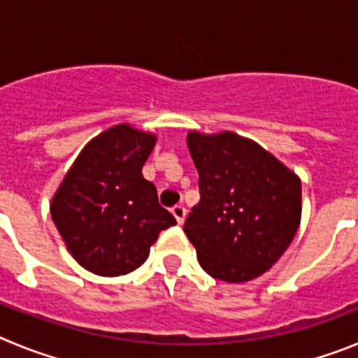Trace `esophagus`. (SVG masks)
Instances as JSON below:
<instances>
[{
    "label": "esophagus",
    "instance_id": "1",
    "mask_svg": "<svg viewBox=\"0 0 358 358\" xmlns=\"http://www.w3.org/2000/svg\"><path fill=\"white\" fill-rule=\"evenodd\" d=\"M172 215L176 217L177 224H182V222H185V218H186L185 206H173L172 208Z\"/></svg>",
    "mask_w": 358,
    "mask_h": 358
}]
</instances>
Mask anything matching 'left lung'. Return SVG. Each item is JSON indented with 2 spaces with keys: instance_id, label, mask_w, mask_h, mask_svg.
<instances>
[{
  "instance_id": "8db88e82",
  "label": "left lung",
  "mask_w": 358,
  "mask_h": 358,
  "mask_svg": "<svg viewBox=\"0 0 358 358\" xmlns=\"http://www.w3.org/2000/svg\"><path fill=\"white\" fill-rule=\"evenodd\" d=\"M201 201L185 233L201 267L227 283L262 276L287 251L301 222V181L235 132H188Z\"/></svg>"
}]
</instances>
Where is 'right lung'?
<instances>
[{
	"label": "right lung",
	"instance_id": "add662e5",
	"mask_svg": "<svg viewBox=\"0 0 358 358\" xmlns=\"http://www.w3.org/2000/svg\"><path fill=\"white\" fill-rule=\"evenodd\" d=\"M156 136L120 123L82 148L52 199L53 224L90 273L120 276L140 267L159 233L176 224L141 173Z\"/></svg>",
	"mask_w": 358,
	"mask_h": 358
}]
</instances>
